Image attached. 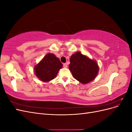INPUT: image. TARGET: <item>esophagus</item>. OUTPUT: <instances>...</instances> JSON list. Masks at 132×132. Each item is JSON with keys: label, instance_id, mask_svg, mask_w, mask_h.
Listing matches in <instances>:
<instances>
[{"label": "esophagus", "instance_id": "esophagus-1", "mask_svg": "<svg viewBox=\"0 0 132 132\" xmlns=\"http://www.w3.org/2000/svg\"><path fill=\"white\" fill-rule=\"evenodd\" d=\"M63 67L64 68H67V64L66 63H64L63 64Z\"/></svg>", "mask_w": 132, "mask_h": 132}]
</instances>
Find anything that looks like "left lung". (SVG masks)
Wrapping results in <instances>:
<instances>
[{
	"label": "left lung",
	"instance_id": "left-lung-1",
	"mask_svg": "<svg viewBox=\"0 0 132 132\" xmlns=\"http://www.w3.org/2000/svg\"><path fill=\"white\" fill-rule=\"evenodd\" d=\"M69 69L76 80L85 84L95 79L99 68L94 60L78 52L70 57Z\"/></svg>",
	"mask_w": 132,
	"mask_h": 132
}]
</instances>
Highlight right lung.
Masks as SVG:
<instances>
[{"label": "right lung", "mask_w": 132, "mask_h": 132, "mask_svg": "<svg viewBox=\"0 0 132 132\" xmlns=\"http://www.w3.org/2000/svg\"><path fill=\"white\" fill-rule=\"evenodd\" d=\"M62 66L59 59L54 54L48 53L35 67V74L40 80L48 82L56 77Z\"/></svg>", "instance_id": "1"}]
</instances>
